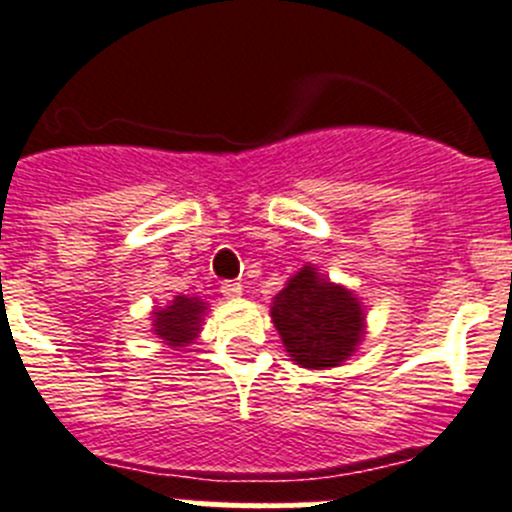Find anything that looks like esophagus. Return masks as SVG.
<instances>
[{"label":"esophagus","mask_w":512,"mask_h":512,"mask_svg":"<svg viewBox=\"0 0 512 512\" xmlns=\"http://www.w3.org/2000/svg\"><path fill=\"white\" fill-rule=\"evenodd\" d=\"M220 292H223L228 300H238V297L243 295V284L241 282H223Z\"/></svg>","instance_id":"esophagus-1"}]
</instances>
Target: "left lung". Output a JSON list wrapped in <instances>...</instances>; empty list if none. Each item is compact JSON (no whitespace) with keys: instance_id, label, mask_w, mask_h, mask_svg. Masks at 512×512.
<instances>
[{"instance_id":"1","label":"left lung","mask_w":512,"mask_h":512,"mask_svg":"<svg viewBox=\"0 0 512 512\" xmlns=\"http://www.w3.org/2000/svg\"><path fill=\"white\" fill-rule=\"evenodd\" d=\"M271 320L287 354L305 369L338 366L364 338V307L351 289L302 266L274 297Z\"/></svg>"}]
</instances>
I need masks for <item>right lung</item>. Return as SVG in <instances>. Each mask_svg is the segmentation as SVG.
Wrapping results in <instances>:
<instances>
[{
	"instance_id": "add662e5",
	"label": "right lung",
	"mask_w": 512,
	"mask_h": 512,
	"mask_svg": "<svg viewBox=\"0 0 512 512\" xmlns=\"http://www.w3.org/2000/svg\"><path fill=\"white\" fill-rule=\"evenodd\" d=\"M205 310L200 297L176 295L169 305L153 312V333L171 348L187 346L200 333Z\"/></svg>"
}]
</instances>
